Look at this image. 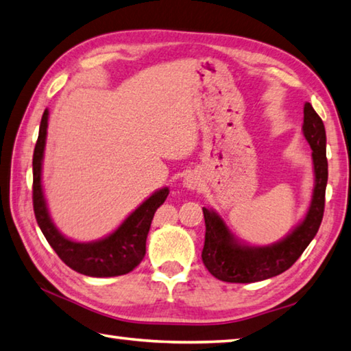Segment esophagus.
<instances>
[{
	"instance_id": "esophagus-1",
	"label": "esophagus",
	"mask_w": 351,
	"mask_h": 351,
	"mask_svg": "<svg viewBox=\"0 0 351 351\" xmlns=\"http://www.w3.org/2000/svg\"><path fill=\"white\" fill-rule=\"evenodd\" d=\"M182 187H186L187 190H190V192H199V190L202 189V180L199 178V175L196 173H187L186 176H184L182 180Z\"/></svg>"
}]
</instances>
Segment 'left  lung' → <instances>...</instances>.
Here are the masks:
<instances>
[{"label":"left lung","instance_id":"obj_1","mask_svg":"<svg viewBox=\"0 0 351 351\" xmlns=\"http://www.w3.org/2000/svg\"><path fill=\"white\" fill-rule=\"evenodd\" d=\"M302 133L313 150V195L305 218L285 238L263 247L242 244L213 208L202 207L206 219L202 263L216 279L224 282L247 284L281 275L296 263L311 239L316 237L326 206L328 162L326 127L310 103L304 106Z\"/></svg>","mask_w":351,"mask_h":351}]
</instances>
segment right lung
I'll list each match as a JSON object with an SVG mask.
<instances>
[{
  "mask_svg": "<svg viewBox=\"0 0 351 351\" xmlns=\"http://www.w3.org/2000/svg\"><path fill=\"white\" fill-rule=\"evenodd\" d=\"M49 110L43 113L40 133L34 150V212L38 226L50 247L70 269L86 276L112 278L132 271L141 263L145 254V241L150 230L152 219L159 206L169 196V187L152 193L141 206L127 216L117 230L106 238L90 242H78L66 238L50 218L46 197H44L41 171L46 149Z\"/></svg>",
  "mask_w": 351,
  "mask_h": 351,
  "instance_id": "right-lung-1",
  "label": "right lung"
}]
</instances>
